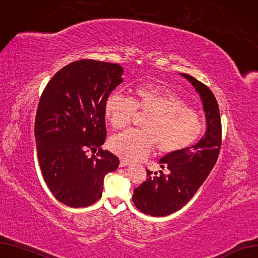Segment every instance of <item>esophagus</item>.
<instances>
[{"label": "esophagus", "mask_w": 258, "mask_h": 258, "mask_svg": "<svg viewBox=\"0 0 258 258\" xmlns=\"http://www.w3.org/2000/svg\"><path fill=\"white\" fill-rule=\"evenodd\" d=\"M128 165H130V162L126 161V160H123V159L120 160V162H119L120 167H125V166H128Z\"/></svg>", "instance_id": "esophagus-1"}]
</instances>
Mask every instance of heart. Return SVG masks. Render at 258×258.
<instances>
[{"label":"heart","mask_w":258,"mask_h":258,"mask_svg":"<svg viewBox=\"0 0 258 258\" xmlns=\"http://www.w3.org/2000/svg\"><path fill=\"white\" fill-rule=\"evenodd\" d=\"M136 98L113 92L106 97L104 114L113 128L128 126L137 109L148 116L142 129L126 130L110 139L113 152L128 161L147 157L154 145L159 154H173L191 146L204 131L200 115L168 88L146 83L136 88Z\"/></svg>","instance_id":"obj_1"}]
</instances>
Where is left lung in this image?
Wrapping results in <instances>:
<instances>
[{
	"label": "left lung",
	"mask_w": 258,
	"mask_h": 258,
	"mask_svg": "<svg viewBox=\"0 0 258 258\" xmlns=\"http://www.w3.org/2000/svg\"><path fill=\"white\" fill-rule=\"evenodd\" d=\"M195 88L203 102L206 132L195 145L167 154L159 163L167 175L147 171L148 178L133 192L132 201L146 215L164 217L182 208L197 193L215 166L221 147V120L215 95L197 79L180 74Z\"/></svg>",
	"instance_id": "1"
}]
</instances>
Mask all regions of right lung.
Instances as JSON below:
<instances>
[{"instance_id":"1","label":"right lung","mask_w":258,"mask_h":258,"mask_svg":"<svg viewBox=\"0 0 258 258\" xmlns=\"http://www.w3.org/2000/svg\"><path fill=\"white\" fill-rule=\"evenodd\" d=\"M118 64L93 59L73 61L57 72L44 88L35 119L39 166L54 198L70 207L98 201L104 176L119 160L100 148L105 141L104 102L122 81Z\"/></svg>"}]
</instances>
